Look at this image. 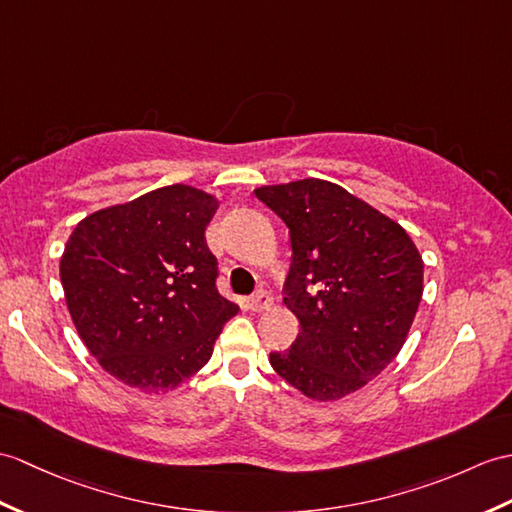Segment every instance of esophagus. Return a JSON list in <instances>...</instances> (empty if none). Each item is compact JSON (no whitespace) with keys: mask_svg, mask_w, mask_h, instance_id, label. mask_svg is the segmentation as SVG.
<instances>
[{"mask_svg":"<svg viewBox=\"0 0 512 512\" xmlns=\"http://www.w3.org/2000/svg\"><path fill=\"white\" fill-rule=\"evenodd\" d=\"M272 303V296L266 292V290H257L251 299H248V307H251L253 312H264L268 310Z\"/></svg>","mask_w":512,"mask_h":512,"instance_id":"obj_1","label":"esophagus"}]
</instances>
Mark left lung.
<instances>
[{
  "label": "left lung",
  "mask_w": 512,
  "mask_h": 512,
  "mask_svg": "<svg viewBox=\"0 0 512 512\" xmlns=\"http://www.w3.org/2000/svg\"><path fill=\"white\" fill-rule=\"evenodd\" d=\"M288 227L292 266L283 303L299 318L270 364L303 395L331 401L395 360L423 294V259L410 235L340 185L305 178L255 189Z\"/></svg>",
  "instance_id": "1"
}]
</instances>
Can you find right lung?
Instances as JSON below:
<instances>
[{
    "instance_id": "1",
    "label": "right lung",
    "mask_w": 512,
    "mask_h": 512,
    "mask_svg": "<svg viewBox=\"0 0 512 512\" xmlns=\"http://www.w3.org/2000/svg\"><path fill=\"white\" fill-rule=\"evenodd\" d=\"M218 200L170 185L91 213L67 240L61 281L82 342L106 373L172 390L205 366L235 303L216 288L205 229Z\"/></svg>"
}]
</instances>
